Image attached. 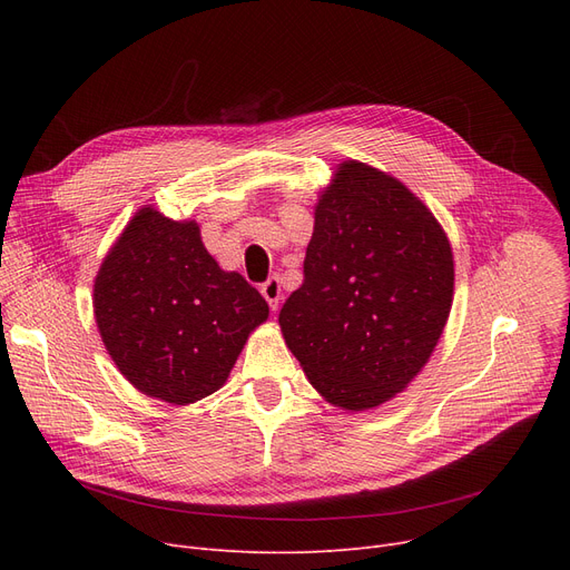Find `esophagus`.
Instances as JSON below:
<instances>
[{"label": "esophagus", "instance_id": "1", "mask_svg": "<svg viewBox=\"0 0 570 570\" xmlns=\"http://www.w3.org/2000/svg\"><path fill=\"white\" fill-rule=\"evenodd\" d=\"M261 293L267 301L269 309H277L279 307V301H282V282L277 277H269L263 286H261Z\"/></svg>", "mask_w": 570, "mask_h": 570}]
</instances>
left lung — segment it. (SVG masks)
I'll return each mask as SVG.
<instances>
[{"label":"left lung","mask_w":570,"mask_h":570,"mask_svg":"<svg viewBox=\"0 0 570 570\" xmlns=\"http://www.w3.org/2000/svg\"><path fill=\"white\" fill-rule=\"evenodd\" d=\"M453 284V249L428 205L400 179L348 159L321 191L305 282L279 325L325 402L365 411L425 367Z\"/></svg>","instance_id":"obj_1"}]
</instances>
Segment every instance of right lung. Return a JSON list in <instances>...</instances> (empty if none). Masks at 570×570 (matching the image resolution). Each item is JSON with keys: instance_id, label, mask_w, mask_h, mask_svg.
Wrapping results in <instances>:
<instances>
[{"instance_id": "right-lung-1", "label": "right lung", "mask_w": 570, "mask_h": 570, "mask_svg": "<svg viewBox=\"0 0 570 570\" xmlns=\"http://www.w3.org/2000/svg\"><path fill=\"white\" fill-rule=\"evenodd\" d=\"M95 318L117 370L147 397L194 404L226 383L263 295L207 254L196 222L140 207L95 279Z\"/></svg>"}]
</instances>
